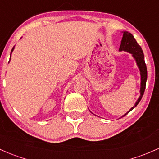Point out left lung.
I'll use <instances>...</instances> for the list:
<instances>
[{
  "mask_svg": "<svg viewBox=\"0 0 159 159\" xmlns=\"http://www.w3.org/2000/svg\"><path fill=\"white\" fill-rule=\"evenodd\" d=\"M119 50L125 51V52L133 54V56L136 59V64H137L138 66H139L141 74L140 96L139 97L137 102L135 104V106L133 107L127 113L124 114V116H125L126 114H127L130 111H132L139 104V102H140L142 98H143V95L145 92V89H146V80H147V68H146V63H145L144 54H143L142 48L137 43V42H136V39H134V37L133 36V35L131 33H129L128 32H124V35H123V38L122 40H121V44Z\"/></svg>",
  "mask_w": 159,
  "mask_h": 159,
  "instance_id": "1",
  "label": "left lung"
}]
</instances>
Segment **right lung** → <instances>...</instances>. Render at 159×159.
Masks as SVG:
<instances>
[{
	"label": "right lung",
	"mask_w": 159,
	"mask_h": 159,
	"mask_svg": "<svg viewBox=\"0 0 159 159\" xmlns=\"http://www.w3.org/2000/svg\"><path fill=\"white\" fill-rule=\"evenodd\" d=\"M13 49H14V47H13V48H12V50H11V53H12V52H13Z\"/></svg>",
	"instance_id": "right-lung-1"
}]
</instances>
